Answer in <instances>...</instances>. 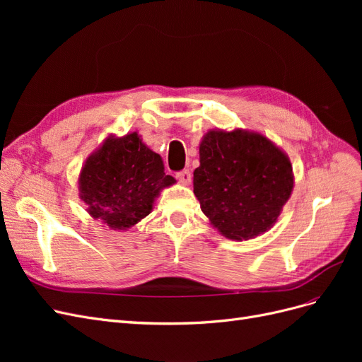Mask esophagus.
Wrapping results in <instances>:
<instances>
[{
	"mask_svg": "<svg viewBox=\"0 0 362 362\" xmlns=\"http://www.w3.org/2000/svg\"><path fill=\"white\" fill-rule=\"evenodd\" d=\"M177 180L182 184H190L192 181V173L189 169H182L180 172H177Z\"/></svg>",
	"mask_w": 362,
	"mask_h": 362,
	"instance_id": "obj_1",
	"label": "esophagus"
}]
</instances>
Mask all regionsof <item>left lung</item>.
Wrapping results in <instances>:
<instances>
[{"instance_id":"obj_1","label":"left lung","mask_w":362,"mask_h":362,"mask_svg":"<svg viewBox=\"0 0 362 362\" xmlns=\"http://www.w3.org/2000/svg\"><path fill=\"white\" fill-rule=\"evenodd\" d=\"M193 192L222 235L249 240L273 226L293 190L291 164L269 139L210 131L199 146Z\"/></svg>"}]
</instances>
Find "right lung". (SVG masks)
<instances>
[{
    "mask_svg": "<svg viewBox=\"0 0 362 362\" xmlns=\"http://www.w3.org/2000/svg\"><path fill=\"white\" fill-rule=\"evenodd\" d=\"M173 182L164 173L161 157L131 133L107 139L89 157L80 175V192L95 218L125 229L148 216L160 190Z\"/></svg>",
    "mask_w": 362,
    "mask_h": 362,
    "instance_id": "1",
    "label": "right lung"
}]
</instances>
